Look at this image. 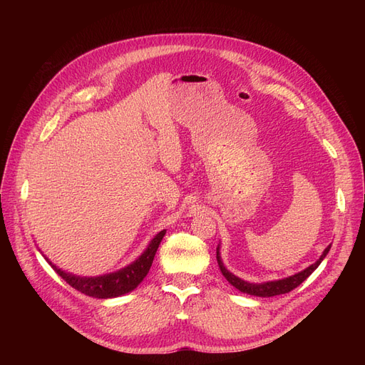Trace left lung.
Here are the masks:
<instances>
[{
  "label": "left lung",
  "mask_w": 365,
  "mask_h": 365,
  "mask_svg": "<svg viewBox=\"0 0 365 365\" xmlns=\"http://www.w3.org/2000/svg\"><path fill=\"white\" fill-rule=\"evenodd\" d=\"M329 250H330V245L323 251L319 259L315 263H312L311 267H307L306 269L297 272L294 275H289V277H284L280 280H272V282H263V283H250V282L239 279L237 275H235L233 272H230L225 268L222 257H220V247L219 245L216 248V259H217L219 269H220V272H222L224 277L228 280L230 284H233L235 288L239 289L240 292L250 294L254 297H274V295H280V294H288L292 289H295L297 286H300L309 277V275H311L319 267V263H322L324 260V257L327 256Z\"/></svg>",
  "instance_id": "8db88e82"
}]
</instances>
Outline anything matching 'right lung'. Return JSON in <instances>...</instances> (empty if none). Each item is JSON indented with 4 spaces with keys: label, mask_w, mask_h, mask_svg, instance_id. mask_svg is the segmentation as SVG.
<instances>
[{
    "label": "right lung",
    "mask_w": 365,
    "mask_h": 365,
    "mask_svg": "<svg viewBox=\"0 0 365 365\" xmlns=\"http://www.w3.org/2000/svg\"><path fill=\"white\" fill-rule=\"evenodd\" d=\"M164 235L165 230L160 231V233L149 242L148 248L143 251L134 262L129 263L128 267L109 274L96 275V277H82V275L67 272L58 268L54 263H51L43 254L42 256L51 264V268L70 286H73L74 289L94 298H114L134 291L143 282V279L146 277Z\"/></svg>",
    "instance_id": "add662e5"
}]
</instances>
